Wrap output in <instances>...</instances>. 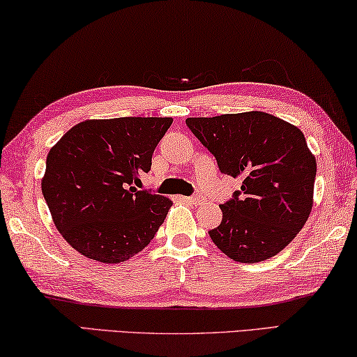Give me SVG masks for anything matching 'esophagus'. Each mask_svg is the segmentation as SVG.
Here are the masks:
<instances>
[{"mask_svg":"<svg viewBox=\"0 0 357 357\" xmlns=\"http://www.w3.org/2000/svg\"><path fill=\"white\" fill-rule=\"evenodd\" d=\"M185 202H188V204H192V205H197V204H201L202 202V199L201 197H197V196H192V197H182Z\"/></svg>","mask_w":357,"mask_h":357,"instance_id":"esophagus-1","label":"esophagus"}]
</instances>
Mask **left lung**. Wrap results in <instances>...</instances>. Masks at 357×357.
<instances>
[{
	"instance_id": "1",
	"label": "left lung",
	"mask_w": 357,
	"mask_h": 357,
	"mask_svg": "<svg viewBox=\"0 0 357 357\" xmlns=\"http://www.w3.org/2000/svg\"><path fill=\"white\" fill-rule=\"evenodd\" d=\"M186 125L241 190L220 205L210 238L235 261L257 264L290 245L314 205L317 160L303 131L264 111L188 117Z\"/></svg>"
}]
</instances>
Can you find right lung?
I'll return each instance as SVG.
<instances>
[{
	"label": "right lung",
	"instance_id": "add662e5",
	"mask_svg": "<svg viewBox=\"0 0 357 357\" xmlns=\"http://www.w3.org/2000/svg\"><path fill=\"white\" fill-rule=\"evenodd\" d=\"M171 123V117L91 119L50 149L42 195L75 251L121 264L153 240L172 201L136 186Z\"/></svg>",
	"mask_w": 357,
	"mask_h": 357
}]
</instances>
